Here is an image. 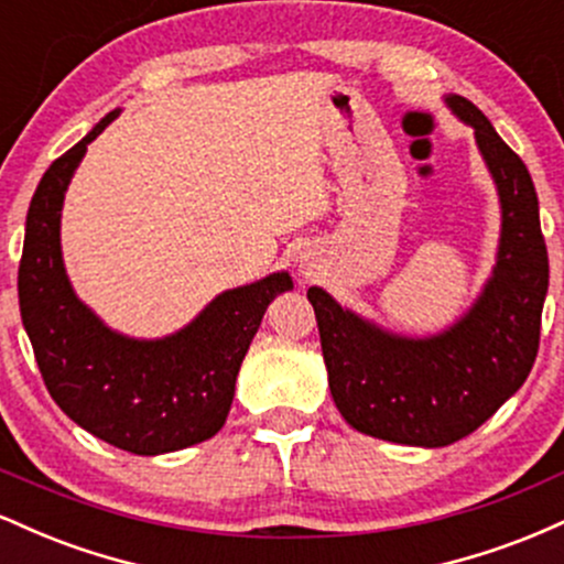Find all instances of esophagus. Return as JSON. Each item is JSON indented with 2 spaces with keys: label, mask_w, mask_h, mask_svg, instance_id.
Instances as JSON below:
<instances>
[{
  "label": "esophagus",
  "mask_w": 564,
  "mask_h": 564,
  "mask_svg": "<svg viewBox=\"0 0 564 564\" xmlns=\"http://www.w3.org/2000/svg\"><path fill=\"white\" fill-rule=\"evenodd\" d=\"M302 273H304V275H310V268H302Z\"/></svg>",
  "instance_id": "obj_1"
}]
</instances>
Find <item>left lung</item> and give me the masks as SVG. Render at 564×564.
Masks as SVG:
<instances>
[{"label":"left lung","mask_w":564,"mask_h":564,"mask_svg":"<svg viewBox=\"0 0 564 564\" xmlns=\"http://www.w3.org/2000/svg\"><path fill=\"white\" fill-rule=\"evenodd\" d=\"M443 102L475 132L501 209L496 264L475 302L440 332L411 336L355 313L326 289H307L328 387L345 422L364 435L419 448L471 435L525 384L549 291L528 166L475 102L462 95H443Z\"/></svg>","instance_id":"left-lung-1"}]
</instances>
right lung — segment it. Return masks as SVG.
Returning a JSON list of instances; mask_svg holds the SVG:
<instances>
[{"mask_svg": "<svg viewBox=\"0 0 564 564\" xmlns=\"http://www.w3.org/2000/svg\"><path fill=\"white\" fill-rule=\"evenodd\" d=\"M119 113L102 116L44 172L25 215L18 296L39 371L61 411L116 448L159 456L223 430L264 310L294 281L278 270L225 289L191 323L156 339L116 332L82 302L63 262V200L87 145Z\"/></svg>", "mask_w": 564, "mask_h": 564, "instance_id": "right-lung-1", "label": "right lung"}]
</instances>
